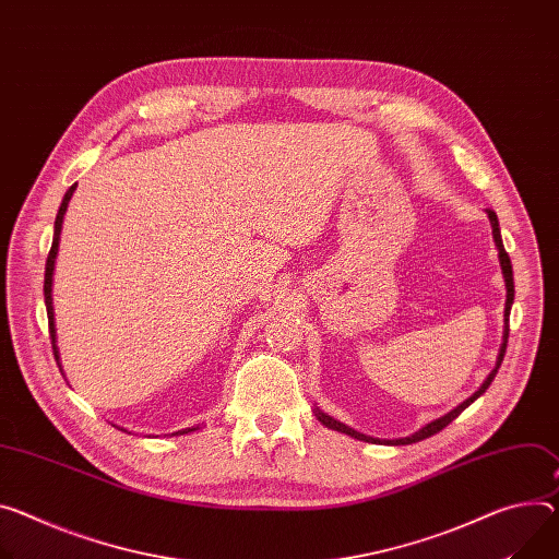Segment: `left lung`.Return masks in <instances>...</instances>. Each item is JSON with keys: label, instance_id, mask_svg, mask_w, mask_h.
<instances>
[{"label": "left lung", "instance_id": "left-lung-1", "mask_svg": "<svg viewBox=\"0 0 559 559\" xmlns=\"http://www.w3.org/2000/svg\"><path fill=\"white\" fill-rule=\"evenodd\" d=\"M486 214H488V218H490V227H492V240H495V247H497V251H499V265H501V274H503V281H506V308H503V321H506V325H503V343H501V347H499V357H497V366L492 368V372L488 374V379L481 383V388L473 394V396H468L464 403H460L456 405L454 411H450L448 415H443V417H439V419H435V421H430V424H426L421 430H417L415 435H411V437H401V439H377V437H368V435H364V432H357L354 428H349V426H345V424H341V421H336V419H332L330 415H325V413H321L319 408H314V415H317V419L323 424V426H328V428H332V430H336V432H345V435H349V437H354V439H359V441H368V443H390V445H408V443H417V441H421V439H428V437H432V435H437L439 430H443L448 424H452L456 417H460L468 405L475 401V399H479L486 390H488V385L492 383V379H495V374H497V370H499V366H501V361H503V354H506V343H509V317H511V306H513V298H515V283H513V265H511V259H509V253H506V249H503V242H501V231H499V221H497V214L492 212V210H486Z\"/></svg>", "mask_w": 559, "mask_h": 559}]
</instances>
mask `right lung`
<instances>
[{
  "instance_id": "add662e5",
  "label": "right lung",
  "mask_w": 559,
  "mask_h": 559,
  "mask_svg": "<svg viewBox=\"0 0 559 559\" xmlns=\"http://www.w3.org/2000/svg\"><path fill=\"white\" fill-rule=\"evenodd\" d=\"M78 185L69 187V191L64 193L62 198V205H60V212L56 216V231H53V245H50V251H48V259H46V272H44V302H46V314H48V334H50V343H53V354H56V361L60 366V352H58V345H56V319H53V296H50V292H53V270H56V257H58V247H60V231H62V223H64V214H67V207L71 202V195L75 191ZM62 368V366H60ZM198 430V426L193 428H185V430H178L174 435H187V432H193ZM127 432V430H124Z\"/></svg>"
}]
</instances>
